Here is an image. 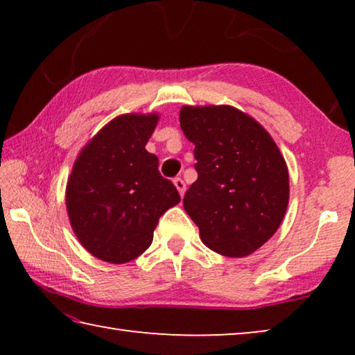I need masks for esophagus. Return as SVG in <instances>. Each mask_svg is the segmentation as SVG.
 I'll return each mask as SVG.
<instances>
[{
	"instance_id": "1",
	"label": "esophagus",
	"mask_w": 355,
	"mask_h": 355,
	"mask_svg": "<svg viewBox=\"0 0 355 355\" xmlns=\"http://www.w3.org/2000/svg\"><path fill=\"white\" fill-rule=\"evenodd\" d=\"M173 184H175V188L178 189L180 196H184V191H186V184L182 178H175L173 180Z\"/></svg>"
}]
</instances>
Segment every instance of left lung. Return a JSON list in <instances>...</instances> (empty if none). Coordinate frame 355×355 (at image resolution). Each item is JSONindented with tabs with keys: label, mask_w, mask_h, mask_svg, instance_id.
Here are the masks:
<instances>
[{
	"label": "left lung",
	"mask_w": 355,
	"mask_h": 355,
	"mask_svg": "<svg viewBox=\"0 0 355 355\" xmlns=\"http://www.w3.org/2000/svg\"><path fill=\"white\" fill-rule=\"evenodd\" d=\"M180 125L194 144L197 180L183 207L202 243L225 257H245L282 224L290 197L288 167L272 137L233 106H183Z\"/></svg>",
	"instance_id": "1"
}]
</instances>
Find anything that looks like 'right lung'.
Instances as JSON below:
<instances>
[{
	"instance_id": "obj_1",
	"label": "right lung",
	"mask_w": 355,
	"mask_h": 355,
	"mask_svg": "<svg viewBox=\"0 0 355 355\" xmlns=\"http://www.w3.org/2000/svg\"><path fill=\"white\" fill-rule=\"evenodd\" d=\"M158 114H123L105 125L81 150L65 191L71 228L100 260H135L153 241L167 209L180 202L175 186L158 171L146 144Z\"/></svg>"
}]
</instances>
